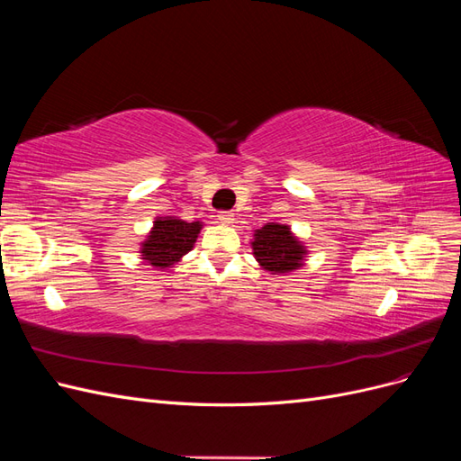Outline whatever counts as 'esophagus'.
Here are the masks:
<instances>
[{
    "mask_svg": "<svg viewBox=\"0 0 461 461\" xmlns=\"http://www.w3.org/2000/svg\"><path fill=\"white\" fill-rule=\"evenodd\" d=\"M217 219H219L221 222H225V225H230V222L234 221V213H232V212H219Z\"/></svg>",
    "mask_w": 461,
    "mask_h": 461,
    "instance_id": "34e87169",
    "label": "esophagus"
}]
</instances>
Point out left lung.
I'll use <instances>...</instances> for the list:
<instances>
[{
  "mask_svg": "<svg viewBox=\"0 0 461 461\" xmlns=\"http://www.w3.org/2000/svg\"><path fill=\"white\" fill-rule=\"evenodd\" d=\"M254 236L252 248L263 269L271 273H290L302 265L305 249L286 225L267 222L256 230Z\"/></svg>",
  "mask_w": 461,
  "mask_h": 461,
  "instance_id": "obj_1",
  "label": "left lung"
}]
</instances>
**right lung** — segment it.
Instances as JSON below:
<instances>
[{
  "mask_svg": "<svg viewBox=\"0 0 461 461\" xmlns=\"http://www.w3.org/2000/svg\"><path fill=\"white\" fill-rule=\"evenodd\" d=\"M200 229V221L186 222L175 217L156 219L148 240L142 244V259L159 269L171 267V265L190 252L198 239Z\"/></svg>",
  "mask_w": 461,
  "mask_h": 461,
  "instance_id": "obj_1",
  "label": "right lung"
}]
</instances>
